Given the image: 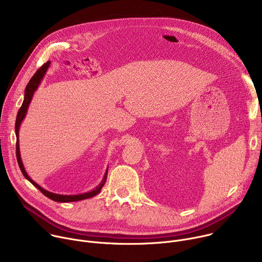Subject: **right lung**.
<instances>
[{
  "label": "right lung",
  "mask_w": 262,
  "mask_h": 262,
  "mask_svg": "<svg viewBox=\"0 0 262 262\" xmlns=\"http://www.w3.org/2000/svg\"><path fill=\"white\" fill-rule=\"evenodd\" d=\"M51 62L48 61L47 63H45L38 70H37L35 72L34 76L32 77V79L29 81L26 89H25V98H24V101H23V104L20 106V108L18 110V113H17V116H16V121H15V134H16V159H17V163H18V166H19V169L23 173V175L34 185L36 186L37 189H38L45 196H47L48 198L54 200V201H57V202H74V201H80V200H84V199H88V198H91L95 195H97L101 189L103 184L105 183V180H106V175H107V170L105 171V174L103 176V179L101 180V182L96 186V188L88 193H84V194H79V195H60V194H55V193H52V192H49L47 190H45L43 188H41V186L39 184H37L35 181H33L30 176L27 174L26 170H25V167L23 165V162H21V158H20V152H19V142H18V132H19V126H20V123L21 121L24 120L26 114H27V111H28V106L32 100V97H33V94L34 92L36 91V89L38 88V85L40 84L46 71L48 70L49 66H50Z\"/></svg>",
  "instance_id": "1"
}]
</instances>
